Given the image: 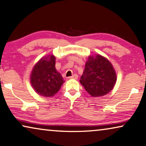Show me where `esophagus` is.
<instances>
[{
  "label": "esophagus",
  "mask_w": 146,
  "mask_h": 146,
  "mask_svg": "<svg viewBox=\"0 0 146 146\" xmlns=\"http://www.w3.org/2000/svg\"><path fill=\"white\" fill-rule=\"evenodd\" d=\"M69 79H78V75H77V74H74V75H73L71 77H69Z\"/></svg>",
  "instance_id": "34e87169"
}]
</instances>
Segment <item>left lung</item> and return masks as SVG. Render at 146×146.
<instances>
[{
    "mask_svg": "<svg viewBox=\"0 0 146 146\" xmlns=\"http://www.w3.org/2000/svg\"><path fill=\"white\" fill-rule=\"evenodd\" d=\"M117 80L113 65L101 55H89L80 83L91 96H104L113 89Z\"/></svg>",
    "mask_w": 146,
    "mask_h": 146,
    "instance_id": "left-lung-1",
    "label": "left lung"
}]
</instances>
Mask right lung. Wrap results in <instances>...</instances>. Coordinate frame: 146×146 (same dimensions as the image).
Wrapping results in <instances>:
<instances>
[{
    "label": "right lung",
    "instance_id": "obj_1",
    "mask_svg": "<svg viewBox=\"0 0 146 146\" xmlns=\"http://www.w3.org/2000/svg\"><path fill=\"white\" fill-rule=\"evenodd\" d=\"M62 76L55 69L53 54L42 57L33 67L30 83L37 93L45 97L54 96L64 83Z\"/></svg>",
    "mask_w": 146,
    "mask_h": 146
}]
</instances>
